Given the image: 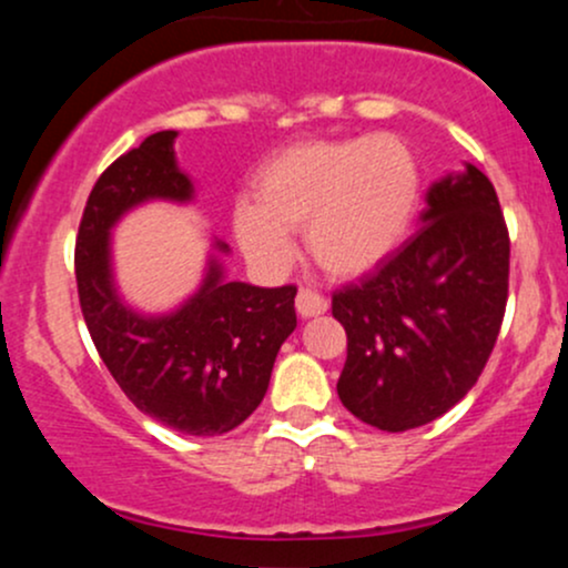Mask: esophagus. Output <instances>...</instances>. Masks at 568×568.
Here are the masks:
<instances>
[{"mask_svg":"<svg viewBox=\"0 0 568 568\" xmlns=\"http://www.w3.org/2000/svg\"><path fill=\"white\" fill-rule=\"evenodd\" d=\"M328 310V298L323 296V293L312 291V288H302L296 296V312L302 317H315V315H323V312Z\"/></svg>","mask_w":568,"mask_h":568,"instance_id":"esophagus-1","label":"esophagus"}]
</instances>
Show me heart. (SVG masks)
Segmentation results:
<instances>
[{
  "label": "heart",
  "instance_id": "b5f03b06",
  "mask_svg": "<svg viewBox=\"0 0 568 568\" xmlns=\"http://www.w3.org/2000/svg\"><path fill=\"white\" fill-rule=\"evenodd\" d=\"M422 194L416 154L389 133L304 141L270 158L253 175V200L234 207V234L262 270L291 262L293 230L334 277L379 266L408 234Z\"/></svg>",
  "mask_w": 568,
  "mask_h": 568
}]
</instances>
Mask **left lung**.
Wrapping results in <instances>:
<instances>
[{
	"label": "left lung",
	"mask_w": 568,
	"mask_h": 568,
	"mask_svg": "<svg viewBox=\"0 0 568 568\" xmlns=\"http://www.w3.org/2000/svg\"><path fill=\"white\" fill-rule=\"evenodd\" d=\"M422 230L374 275L338 288L344 408L384 433L438 419L484 374L510 285V232L475 165L429 186Z\"/></svg>",
	"instance_id": "8db88e82"
}]
</instances>
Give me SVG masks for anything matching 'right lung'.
<instances>
[{"label":"right lung","mask_w":568,"mask_h":568,"mask_svg":"<svg viewBox=\"0 0 568 568\" xmlns=\"http://www.w3.org/2000/svg\"><path fill=\"white\" fill-rule=\"evenodd\" d=\"M173 139L175 130L152 133L98 175L77 232V293L98 355L135 408L184 435H224L264 400L280 344L296 328V285L224 283L211 264L173 315L141 317L120 304L109 272L114 221L143 200L192 197Z\"/></svg>","instance_id":"obj_1"}]
</instances>
